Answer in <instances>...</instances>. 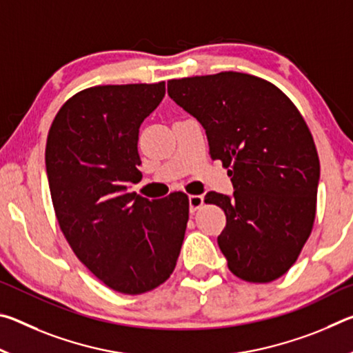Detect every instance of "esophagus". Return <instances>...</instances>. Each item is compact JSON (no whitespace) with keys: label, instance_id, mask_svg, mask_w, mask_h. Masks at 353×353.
<instances>
[{"label":"esophagus","instance_id":"1","mask_svg":"<svg viewBox=\"0 0 353 353\" xmlns=\"http://www.w3.org/2000/svg\"><path fill=\"white\" fill-rule=\"evenodd\" d=\"M190 212L194 213L198 208L202 207V204H204V198H202L201 194H191L190 196Z\"/></svg>","mask_w":353,"mask_h":353}]
</instances>
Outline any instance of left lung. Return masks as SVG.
Wrapping results in <instances>:
<instances>
[{
	"label": "left lung",
	"instance_id": "obj_1",
	"mask_svg": "<svg viewBox=\"0 0 353 353\" xmlns=\"http://www.w3.org/2000/svg\"><path fill=\"white\" fill-rule=\"evenodd\" d=\"M168 94L204 126L234 198L210 191L225 227L218 236L241 280L268 283L294 265L316 218L319 157L292 101L274 83L238 71L168 81Z\"/></svg>",
	"mask_w": 353,
	"mask_h": 353
}]
</instances>
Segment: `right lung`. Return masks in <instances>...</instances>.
<instances>
[{"label": "right lung", "instance_id": "obj_1", "mask_svg": "<svg viewBox=\"0 0 353 353\" xmlns=\"http://www.w3.org/2000/svg\"><path fill=\"white\" fill-rule=\"evenodd\" d=\"M165 82L97 85L59 109L46 139V174L65 240L105 286L143 294L170 279L187 230L182 191L159 201L126 193L141 179L139 129Z\"/></svg>", "mask_w": 353, "mask_h": 353}]
</instances>
